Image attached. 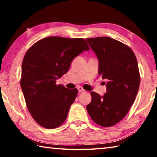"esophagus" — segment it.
Segmentation results:
<instances>
[{"label": "esophagus", "mask_w": 157, "mask_h": 157, "mask_svg": "<svg viewBox=\"0 0 157 157\" xmlns=\"http://www.w3.org/2000/svg\"><path fill=\"white\" fill-rule=\"evenodd\" d=\"M78 91L79 92V93H82V92H84L85 91L84 90L82 89V87H81V86H79V87H78Z\"/></svg>", "instance_id": "1"}]
</instances>
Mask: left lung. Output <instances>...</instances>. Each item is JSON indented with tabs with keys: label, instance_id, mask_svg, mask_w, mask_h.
I'll return each instance as SVG.
<instances>
[{
	"label": "left lung",
	"instance_id": "left-lung-1",
	"mask_svg": "<svg viewBox=\"0 0 157 157\" xmlns=\"http://www.w3.org/2000/svg\"><path fill=\"white\" fill-rule=\"evenodd\" d=\"M98 59V74L107 79V92L101 96L91 93L86 106L89 116L102 127H111L128 113L140 85L137 60L129 46L108 36L86 39Z\"/></svg>",
	"mask_w": 157,
	"mask_h": 157
}]
</instances>
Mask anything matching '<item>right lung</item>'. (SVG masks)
Listing matches in <instances>:
<instances>
[{
  "label": "right lung",
  "instance_id": "1",
  "mask_svg": "<svg viewBox=\"0 0 157 157\" xmlns=\"http://www.w3.org/2000/svg\"><path fill=\"white\" fill-rule=\"evenodd\" d=\"M89 50L82 38L48 36L26 52L20 83L28 111L39 125L54 129L66 121L78 89L57 85L56 80L68 72L74 58Z\"/></svg>",
  "mask_w": 157,
  "mask_h": 157
}]
</instances>
